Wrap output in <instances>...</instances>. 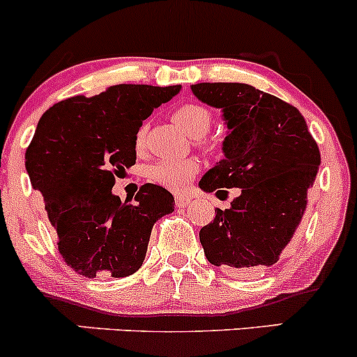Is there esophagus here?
Listing matches in <instances>:
<instances>
[{
  "instance_id": "1",
  "label": "esophagus",
  "mask_w": 357,
  "mask_h": 357,
  "mask_svg": "<svg viewBox=\"0 0 357 357\" xmlns=\"http://www.w3.org/2000/svg\"><path fill=\"white\" fill-rule=\"evenodd\" d=\"M190 201L192 199H190L189 196H175V204H177V208H185Z\"/></svg>"
}]
</instances>
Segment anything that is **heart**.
I'll return each instance as SVG.
<instances>
[{"instance_id": "b5f03b06", "label": "heart", "mask_w": 357, "mask_h": 357, "mask_svg": "<svg viewBox=\"0 0 357 357\" xmlns=\"http://www.w3.org/2000/svg\"><path fill=\"white\" fill-rule=\"evenodd\" d=\"M174 120L189 135H204L211 125V113L204 106L196 102H187L178 106L174 113ZM146 141V127H141L135 134V149L142 151ZM199 172V161L194 158L187 160H167L158 161L149 167L148 177L156 185L165 187L168 190H182L185 189L190 178Z\"/></svg>"}]
</instances>
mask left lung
<instances>
[{
  "mask_svg": "<svg viewBox=\"0 0 357 357\" xmlns=\"http://www.w3.org/2000/svg\"><path fill=\"white\" fill-rule=\"evenodd\" d=\"M194 96L223 112L225 160L199 180L204 192L241 194L199 232L206 258L229 273L275 264L303 220L319 149L296 106L249 84L203 82Z\"/></svg>",
  "mask_w": 357,
  "mask_h": 357,
  "instance_id": "left-lung-1",
  "label": "left lung"
}]
</instances>
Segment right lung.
Here are the masks:
<instances>
[{"label":"right lung","instance_id":"1","mask_svg":"<svg viewBox=\"0 0 357 357\" xmlns=\"http://www.w3.org/2000/svg\"><path fill=\"white\" fill-rule=\"evenodd\" d=\"M180 89L119 84L93 98L63 99L39 120L25 168L43 194L61 258L79 275L135 273L153 225L174 211V196L161 185H141L134 203H122L112 189L115 177L135 165L139 127Z\"/></svg>","mask_w":357,"mask_h":357}]
</instances>
